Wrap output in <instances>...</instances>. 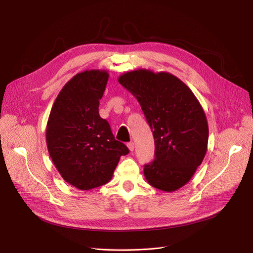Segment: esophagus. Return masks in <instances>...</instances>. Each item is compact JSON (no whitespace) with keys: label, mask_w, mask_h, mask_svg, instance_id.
<instances>
[{"label":"esophagus","mask_w":253,"mask_h":253,"mask_svg":"<svg viewBox=\"0 0 253 253\" xmlns=\"http://www.w3.org/2000/svg\"><path fill=\"white\" fill-rule=\"evenodd\" d=\"M127 148H128V150L129 151H134V148H135V144H134V142L133 141H131V142H128L127 143Z\"/></svg>","instance_id":"34e87169"}]
</instances>
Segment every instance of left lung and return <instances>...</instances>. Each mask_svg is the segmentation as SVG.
<instances>
[{
	"label": "left lung",
	"mask_w": 253,
	"mask_h": 253,
	"mask_svg": "<svg viewBox=\"0 0 253 253\" xmlns=\"http://www.w3.org/2000/svg\"><path fill=\"white\" fill-rule=\"evenodd\" d=\"M118 82L139 102L155 141V159L144 166L152 187L174 192L186 185L205 158L209 126L188 85L168 72H126Z\"/></svg>",
	"instance_id": "1"
}]
</instances>
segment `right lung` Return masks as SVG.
Here are the masks:
<instances>
[{"label": "right lung", "instance_id": "add662e5", "mask_svg": "<svg viewBox=\"0 0 253 253\" xmlns=\"http://www.w3.org/2000/svg\"><path fill=\"white\" fill-rule=\"evenodd\" d=\"M109 73H78L60 90L46 126L49 156L62 178L79 190L109 182L128 149L117 141L109 122L99 116Z\"/></svg>", "mask_w": 253, "mask_h": 253}]
</instances>
